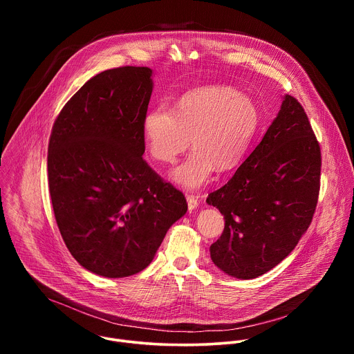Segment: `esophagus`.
Listing matches in <instances>:
<instances>
[{
	"instance_id": "34e87169",
	"label": "esophagus",
	"mask_w": 354,
	"mask_h": 354,
	"mask_svg": "<svg viewBox=\"0 0 354 354\" xmlns=\"http://www.w3.org/2000/svg\"><path fill=\"white\" fill-rule=\"evenodd\" d=\"M186 200H187V207L189 210H194L198 206V196L194 194H186Z\"/></svg>"
}]
</instances>
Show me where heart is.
<instances>
[{
    "label": "heart",
    "instance_id": "obj_1",
    "mask_svg": "<svg viewBox=\"0 0 354 354\" xmlns=\"http://www.w3.org/2000/svg\"><path fill=\"white\" fill-rule=\"evenodd\" d=\"M259 126V112L248 95L230 86H203L185 93L175 108H157L142 119L148 154L172 164L189 147L192 154L174 171L189 189L200 187L214 168L230 171L245 157Z\"/></svg>",
    "mask_w": 354,
    "mask_h": 354
}]
</instances>
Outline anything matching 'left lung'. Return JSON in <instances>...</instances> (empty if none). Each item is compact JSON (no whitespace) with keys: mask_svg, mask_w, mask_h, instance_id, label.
I'll use <instances>...</instances> for the list:
<instances>
[{"mask_svg":"<svg viewBox=\"0 0 354 354\" xmlns=\"http://www.w3.org/2000/svg\"><path fill=\"white\" fill-rule=\"evenodd\" d=\"M319 179V142L304 108L286 95L258 147L206 200L225 220L210 246L214 265L243 280L277 266L313 221Z\"/></svg>","mask_w":354,"mask_h":354,"instance_id":"obj_1","label":"left lung"}]
</instances>
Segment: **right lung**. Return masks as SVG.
<instances>
[{
    "instance_id": "1",
    "label": "right lung",
    "mask_w": 354,
    "mask_h": 354,
    "mask_svg": "<svg viewBox=\"0 0 354 354\" xmlns=\"http://www.w3.org/2000/svg\"><path fill=\"white\" fill-rule=\"evenodd\" d=\"M148 67H119L86 81L57 116L47 174L56 223L74 259L119 279L154 259L186 212L185 194L142 160Z\"/></svg>"
}]
</instances>
